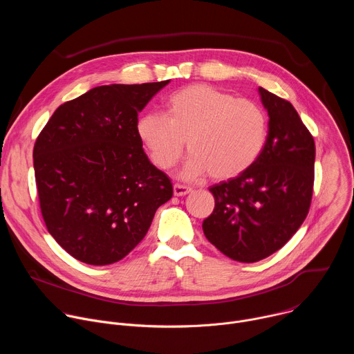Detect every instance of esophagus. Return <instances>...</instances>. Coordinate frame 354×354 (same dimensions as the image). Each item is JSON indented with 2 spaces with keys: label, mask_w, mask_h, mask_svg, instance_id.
Wrapping results in <instances>:
<instances>
[{
  "label": "esophagus",
  "mask_w": 354,
  "mask_h": 354,
  "mask_svg": "<svg viewBox=\"0 0 354 354\" xmlns=\"http://www.w3.org/2000/svg\"><path fill=\"white\" fill-rule=\"evenodd\" d=\"M190 192H192L190 186H186V185H182V183H175L174 185V194L175 196H185Z\"/></svg>",
  "instance_id": "34e87169"
}]
</instances>
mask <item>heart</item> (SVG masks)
Listing matches in <instances>:
<instances>
[{
  "label": "heart",
  "mask_w": 354,
  "mask_h": 354,
  "mask_svg": "<svg viewBox=\"0 0 354 354\" xmlns=\"http://www.w3.org/2000/svg\"><path fill=\"white\" fill-rule=\"evenodd\" d=\"M167 115L148 112L137 122V134L160 169L175 167L185 151L189 161L185 178L207 172L230 179L245 172L263 153L269 137V118L255 100L206 84H194L171 93Z\"/></svg>",
  "instance_id": "heart-1"
}]
</instances>
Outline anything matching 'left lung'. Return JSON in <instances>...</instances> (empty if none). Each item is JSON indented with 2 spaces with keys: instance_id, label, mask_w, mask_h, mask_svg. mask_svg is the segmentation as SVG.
Listing matches in <instances>:
<instances>
[{
  "instance_id": "obj_1",
  "label": "left lung",
  "mask_w": 354,
  "mask_h": 354,
  "mask_svg": "<svg viewBox=\"0 0 354 354\" xmlns=\"http://www.w3.org/2000/svg\"><path fill=\"white\" fill-rule=\"evenodd\" d=\"M269 115L263 153L245 172L213 185L206 238L236 262L254 263L283 248L304 223L313 200L315 142L288 100L259 88Z\"/></svg>"
}]
</instances>
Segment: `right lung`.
<instances>
[{
    "label": "right lung",
    "mask_w": 354,
    "mask_h": 354,
    "mask_svg": "<svg viewBox=\"0 0 354 354\" xmlns=\"http://www.w3.org/2000/svg\"><path fill=\"white\" fill-rule=\"evenodd\" d=\"M169 80L102 85L60 105L33 147L47 231L80 262L123 259L145 236L171 179L151 164L137 134L141 112Z\"/></svg>",
    "instance_id": "right-lung-1"
}]
</instances>
